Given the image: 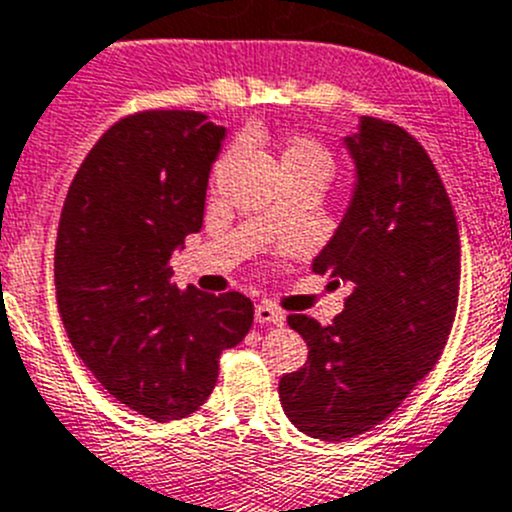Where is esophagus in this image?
Instances as JSON below:
<instances>
[{
	"mask_svg": "<svg viewBox=\"0 0 512 512\" xmlns=\"http://www.w3.org/2000/svg\"><path fill=\"white\" fill-rule=\"evenodd\" d=\"M255 320L260 325H282L285 322V312L277 310L272 302H260V305H255Z\"/></svg>",
	"mask_w": 512,
	"mask_h": 512,
	"instance_id": "obj_1",
	"label": "esophagus"
}]
</instances>
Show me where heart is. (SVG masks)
Instances as JSON below:
<instances>
[{
  "label": "heart",
  "instance_id": "b5f03b06",
  "mask_svg": "<svg viewBox=\"0 0 512 512\" xmlns=\"http://www.w3.org/2000/svg\"><path fill=\"white\" fill-rule=\"evenodd\" d=\"M282 167L285 172H322L330 180L332 157L320 142L315 140H292L282 152Z\"/></svg>",
  "mask_w": 512,
  "mask_h": 512
}]
</instances>
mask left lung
<instances>
[{"mask_svg":"<svg viewBox=\"0 0 512 512\" xmlns=\"http://www.w3.org/2000/svg\"><path fill=\"white\" fill-rule=\"evenodd\" d=\"M345 147L355 187L312 270L352 292L332 325L287 317L310 352L280 377L282 410L317 440L355 438L400 408L438 362L460 290L458 222L423 145L398 124L360 117Z\"/></svg>","mask_w":512,"mask_h":512,"instance_id":"left-lung-1","label":"left lung"}]
</instances>
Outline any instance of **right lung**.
<instances>
[{"label":"right lung","instance_id":"add662e5","mask_svg":"<svg viewBox=\"0 0 512 512\" xmlns=\"http://www.w3.org/2000/svg\"><path fill=\"white\" fill-rule=\"evenodd\" d=\"M225 127L152 109L112 124L84 157L59 217L57 305L72 347L104 390L157 420L195 413L220 355L250 332V297L172 282L170 257L200 232Z\"/></svg>","mask_w":512,"mask_h":512}]
</instances>
